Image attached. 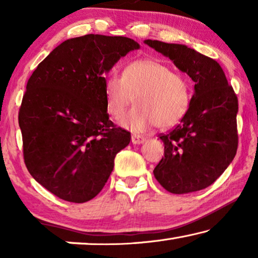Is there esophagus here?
Listing matches in <instances>:
<instances>
[{
  "instance_id": "obj_1",
  "label": "esophagus",
  "mask_w": 258,
  "mask_h": 258,
  "mask_svg": "<svg viewBox=\"0 0 258 258\" xmlns=\"http://www.w3.org/2000/svg\"><path fill=\"white\" fill-rule=\"evenodd\" d=\"M144 141H146V139H144L143 136L136 135V134H133L132 135V142L134 144H141V143H143Z\"/></svg>"
}]
</instances>
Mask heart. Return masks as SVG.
<instances>
[{"instance_id": "1", "label": "heart", "mask_w": 258, "mask_h": 258, "mask_svg": "<svg viewBox=\"0 0 258 258\" xmlns=\"http://www.w3.org/2000/svg\"><path fill=\"white\" fill-rule=\"evenodd\" d=\"M105 108L114 118L122 117L134 102L136 105L122 124L133 132H144L156 124L167 129L184 117L191 102L189 80L154 58L135 59L125 64L122 77L110 75L104 82Z\"/></svg>"}]
</instances>
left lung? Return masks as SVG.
Returning a JSON list of instances; mask_svg holds the SVG:
<instances>
[{
	"label": "left lung",
	"instance_id": "8db88e82",
	"mask_svg": "<svg viewBox=\"0 0 258 258\" xmlns=\"http://www.w3.org/2000/svg\"><path fill=\"white\" fill-rule=\"evenodd\" d=\"M195 82L194 95L182 121L160 139L164 157L154 169L158 183L171 194L206 189L223 174L238 146V100L215 59L184 44L146 40Z\"/></svg>",
	"mask_w": 258,
	"mask_h": 258
}]
</instances>
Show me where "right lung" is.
Returning <instances> with one entry per match:
<instances>
[{
	"label": "right lung",
	"mask_w": 258,
	"mask_h": 258,
	"mask_svg": "<svg viewBox=\"0 0 258 258\" xmlns=\"http://www.w3.org/2000/svg\"><path fill=\"white\" fill-rule=\"evenodd\" d=\"M140 44L124 36L84 35L57 45L28 80L19 111L24 163L58 199L90 201L103 189L130 133L105 108L104 74Z\"/></svg>",
	"instance_id": "obj_1"
}]
</instances>
